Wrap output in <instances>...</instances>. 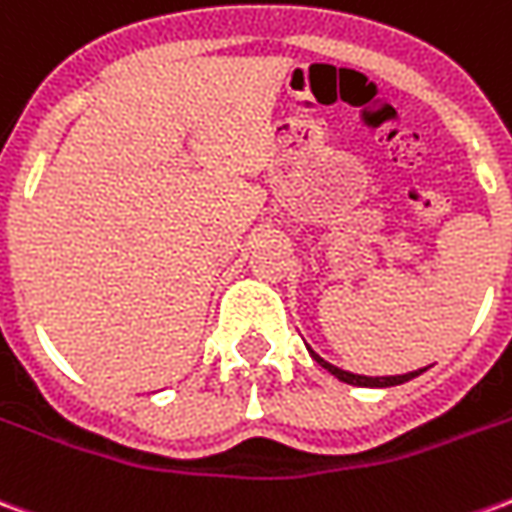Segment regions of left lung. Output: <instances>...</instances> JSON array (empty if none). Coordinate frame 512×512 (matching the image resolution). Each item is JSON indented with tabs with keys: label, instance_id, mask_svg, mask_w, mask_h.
<instances>
[{
	"label": "left lung",
	"instance_id": "8db88e82",
	"mask_svg": "<svg viewBox=\"0 0 512 512\" xmlns=\"http://www.w3.org/2000/svg\"><path fill=\"white\" fill-rule=\"evenodd\" d=\"M310 354L312 359L323 367V370H329L334 378H340V381H345V384H354V386H397V384H406V381H411V378H417L419 373H425V367H422V370H414V373H406V376H376V378L356 376V373H348V370H340V367L329 365V362L321 359L315 351H310Z\"/></svg>",
	"mask_w": 512,
	"mask_h": 512
}]
</instances>
